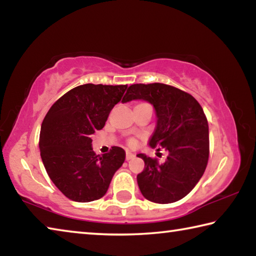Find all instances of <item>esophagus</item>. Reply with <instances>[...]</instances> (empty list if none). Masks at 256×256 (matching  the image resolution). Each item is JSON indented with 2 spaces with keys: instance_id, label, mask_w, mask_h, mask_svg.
I'll return each mask as SVG.
<instances>
[{
  "instance_id": "obj_1",
  "label": "esophagus",
  "mask_w": 256,
  "mask_h": 256,
  "mask_svg": "<svg viewBox=\"0 0 256 256\" xmlns=\"http://www.w3.org/2000/svg\"><path fill=\"white\" fill-rule=\"evenodd\" d=\"M133 158H134V154H133L132 152H128V151L126 156H125V159H126L128 162V160H131V159H133Z\"/></svg>"
}]
</instances>
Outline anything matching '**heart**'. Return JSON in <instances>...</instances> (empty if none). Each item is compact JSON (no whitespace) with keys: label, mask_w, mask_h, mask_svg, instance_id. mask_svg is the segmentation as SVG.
<instances>
[{"label":"heart","mask_w":256,"mask_h":256,"mask_svg":"<svg viewBox=\"0 0 256 256\" xmlns=\"http://www.w3.org/2000/svg\"><path fill=\"white\" fill-rule=\"evenodd\" d=\"M130 144H131L132 146H134L136 144V141H134V140H132V141H130Z\"/></svg>","instance_id":"1"}]
</instances>
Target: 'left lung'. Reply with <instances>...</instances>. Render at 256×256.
I'll use <instances>...</instances> for the list:
<instances>
[{
  "instance_id": "left-lung-1",
  "label": "left lung",
  "mask_w": 256,
  "mask_h": 256,
  "mask_svg": "<svg viewBox=\"0 0 256 256\" xmlns=\"http://www.w3.org/2000/svg\"><path fill=\"white\" fill-rule=\"evenodd\" d=\"M138 99L150 102L157 116L149 146L168 152L162 164L144 154H136L144 162V172L136 177L138 188L151 202H176L188 196L206 170L209 125L204 112L190 94L164 84L130 86L122 102Z\"/></svg>"
}]
</instances>
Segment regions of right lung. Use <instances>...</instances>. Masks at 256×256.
Segmentation results:
<instances>
[{"instance_id":"1","label":"right lung","mask_w":256,"mask_h":256,"mask_svg":"<svg viewBox=\"0 0 256 256\" xmlns=\"http://www.w3.org/2000/svg\"><path fill=\"white\" fill-rule=\"evenodd\" d=\"M128 86L86 84L71 89L50 108L42 123L40 157L50 178L72 201L92 202L105 196L125 151L112 146L96 154L92 134L105 126Z\"/></svg>"}]
</instances>
